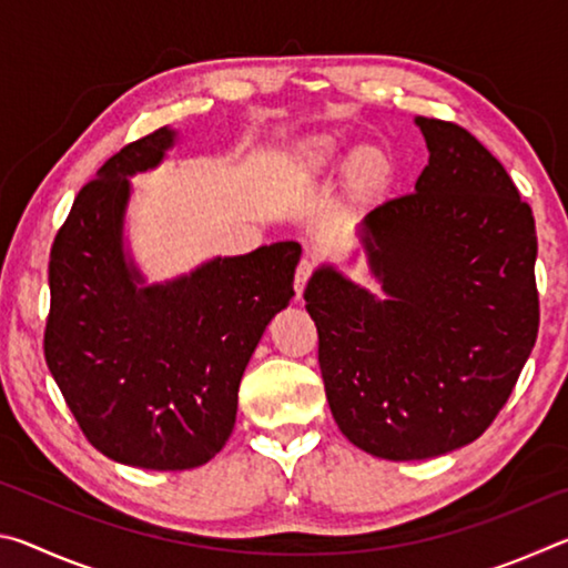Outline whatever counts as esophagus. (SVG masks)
<instances>
[{
    "label": "esophagus",
    "mask_w": 568,
    "mask_h": 568,
    "mask_svg": "<svg viewBox=\"0 0 568 568\" xmlns=\"http://www.w3.org/2000/svg\"><path fill=\"white\" fill-rule=\"evenodd\" d=\"M311 275H313V261L311 257H303L301 265L295 267V301H301L303 297V291L307 281H311Z\"/></svg>",
    "instance_id": "1"
}]
</instances>
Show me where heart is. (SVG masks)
<instances>
[{
    "instance_id": "obj_1",
    "label": "heart",
    "mask_w": 568,
    "mask_h": 568,
    "mask_svg": "<svg viewBox=\"0 0 568 568\" xmlns=\"http://www.w3.org/2000/svg\"><path fill=\"white\" fill-rule=\"evenodd\" d=\"M331 155H333V148H331V145H318V148L313 150L311 165H313V168H321V165H325V162L331 160Z\"/></svg>"
}]
</instances>
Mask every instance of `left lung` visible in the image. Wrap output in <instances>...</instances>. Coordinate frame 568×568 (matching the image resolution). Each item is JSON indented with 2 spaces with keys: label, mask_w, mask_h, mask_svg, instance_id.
Here are the masks:
<instances>
[{
  "label": "left lung",
  "mask_w": 568,
  "mask_h": 568,
  "mask_svg": "<svg viewBox=\"0 0 568 568\" xmlns=\"http://www.w3.org/2000/svg\"><path fill=\"white\" fill-rule=\"evenodd\" d=\"M416 192L358 227L383 297L321 265L305 287L325 396L343 436L388 460L476 440L538 333L536 225L501 162L454 122L416 118Z\"/></svg>",
  "instance_id": "left-lung-1"
}]
</instances>
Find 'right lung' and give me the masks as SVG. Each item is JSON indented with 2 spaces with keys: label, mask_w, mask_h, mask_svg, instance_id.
I'll return each mask as SVG.
<instances>
[{
  "label": "right lung",
  "mask_w": 568,
  "mask_h": 568,
  "mask_svg": "<svg viewBox=\"0 0 568 568\" xmlns=\"http://www.w3.org/2000/svg\"><path fill=\"white\" fill-rule=\"evenodd\" d=\"M175 140L160 128L104 162L50 253V373L90 444L148 470L220 454L245 365L295 295L301 261V245L285 240L148 285L124 245L130 178L155 170Z\"/></svg>",
  "instance_id": "obj_1"
}]
</instances>
